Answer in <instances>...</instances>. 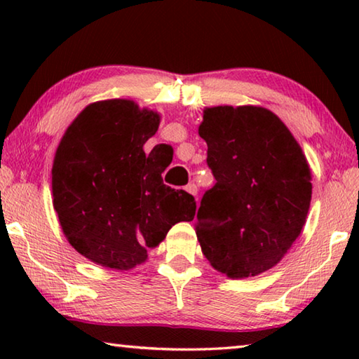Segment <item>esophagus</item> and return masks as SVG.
<instances>
[{
  "mask_svg": "<svg viewBox=\"0 0 359 359\" xmlns=\"http://www.w3.org/2000/svg\"><path fill=\"white\" fill-rule=\"evenodd\" d=\"M185 191L193 194V196H198V187H196V184H188L185 187Z\"/></svg>",
  "mask_w": 359,
  "mask_h": 359,
  "instance_id": "1",
  "label": "esophagus"
}]
</instances>
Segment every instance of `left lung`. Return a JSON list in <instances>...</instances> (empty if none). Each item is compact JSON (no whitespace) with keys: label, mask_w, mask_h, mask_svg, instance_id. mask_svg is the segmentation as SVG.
Returning <instances> with one entry per match:
<instances>
[{"label":"left lung","mask_w":359,"mask_h":359,"mask_svg":"<svg viewBox=\"0 0 359 359\" xmlns=\"http://www.w3.org/2000/svg\"><path fill=\"white\" fill-rule=\"evenodd\" d=\"M199 136L217 180L198 209L199 245L229 278L258 276L301 234L311 208V168L283 121L264 107H208Z\"/></svg>","instance_id":"1"}]
</instances>
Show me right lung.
I'll use <instances>...</instances> for the list:
<instances>
[{
    "label": "right lung",
    "instance_id": "add662e5",
    "mask_svg": "<svg viewBox=\"0 0 359 359\" xmlns=\"http://www.w3.org/2000/svg\"><path fill=\"white\" fill-rule=\"evenodd\" d=\"M160 115L131 100L92 102L60 141L52 168L53 209L69 244L93 263L128 271L147 259L179 222H191L190 193L163 184L172 156L150 154Z\"/></svg>",
    "mask_w": 359,
    "mask_h": 359
}]
</instances>
